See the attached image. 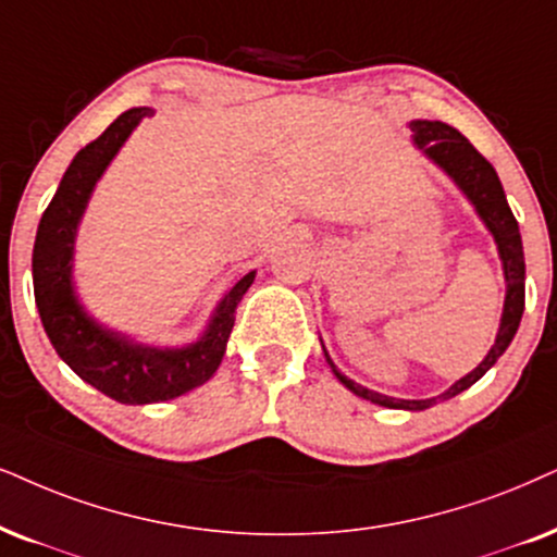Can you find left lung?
Masks as SVG:
<instances>
[{"label": "left lung", "mask_w": 557, "mask_h": 557, "mask_svg": "<svg viewBox=\"0 0 557 557\" xmlns=\"http://www.w3.org/2000/svg\"><path fill=\"white\" fill-rule=\"evenodd\" d=\"M411 131H413V144H417V149L424 151L436 166L445 169L449 177H453L455 185L466 193L470 202H473L475 213L481 215L485 228H488L496 238L498 257H502L504 262V277H506V300H504L502 326H498L496 342L488 355H485V360L478 364L473 372H468L466 377L457 380L453 388L442 393V396L424 398V400L391 398V396H383V393L362 388V385H357L355 380L344 377L342 372L336 370V364L331 362L326 349H323V355H326V362L331 364V370H334V375L339 377L342 383L355 393V396L372 400V404L385 406V408L424 411V408L434 406L436 400L455 398L457 393L468 391L470 385L478 383L485 372L494 368L498 357H502L506 347L511 344L524 313V249H522V236H519V223L511 213L509 202H506L504 187L502 182H498L496 169L475 151V146L470 144L460 131H455L453 125L442 121H411Z\"/></svg>", "instance_id": "8db88e82"}]
</instances>
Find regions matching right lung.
<instances>
[{
	"label": "right lung",
	"mask_w": 557,
	"mask_h": 557,
	"mask_svg": "<svg viewBox=\"0 0 557 557\" xmlns=\"http://www.w3.org/2000/svg\"><path fill=\"white\" fill-rule=\"evenodd\" d=\"M149 115H153L151 108L125 110L100 138L76 153L51 206L40 218L33 246L35 306L53 349L84 383L131 406L172 400L213 377L226 355L236 306L255 283V272L244 274L226 298L218 302L206 334L180 349H157L131 342L128 336L104 329L79 306L72 283L76 228L97 180L133 128Z\"/></svg>",
	"instance_id": "right-lung-1"
}]
</instances>
